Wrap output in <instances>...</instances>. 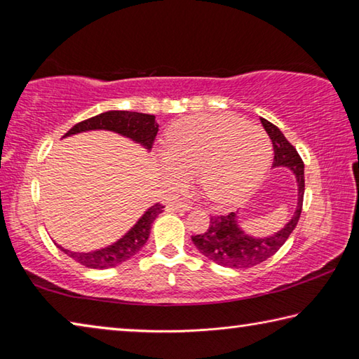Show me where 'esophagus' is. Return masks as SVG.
Masks as SVG:
<instances>
[{"mask_svg":"<svg viewBox=\"0 0 359 359\" xmlns=\"http://www.w3.org/2000/svg\"><path fill=\"white\" fill-rule=\"evenodd\" d=\"M169 208L174 210H190L193 209V204L190 201H187V199H179V201L169 203Z\"/></svg>","mask_w":359,"mask_h":359,"instance_id":"obj_1","label":"esophagus"}]
</instances>
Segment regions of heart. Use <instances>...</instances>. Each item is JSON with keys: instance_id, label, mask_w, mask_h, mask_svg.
<instances>
[{"instance_id": "obj_1", "label": "heart", "mask_w": 359, "mask_h": 359, "mask_svg": "<svg viewBox=\"0 0 359 359\" xmlns=\"http://www.w3.org/2000/svg\"><path fill=\"white\" fill-rule=\"evenodd\" d=\"M161 166L172 185L196 174L203 191L215 203L231 204L247 196L263 177L272 144L258 125L233 115H199L169 128Z\"/></svg>"}]
</instances>
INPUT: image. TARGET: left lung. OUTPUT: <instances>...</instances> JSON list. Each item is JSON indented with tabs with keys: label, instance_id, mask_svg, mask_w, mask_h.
I'll list each match as a JSON object with an SVG mask.
<instances>
[{
	"label": "left lung",
	"instance_id": "8db88e82",
	"mask_svg": "<svg viewBox=\"0 0 359 359\" xmlns=\"http://www.w3.org/2000/svg\"><path fill=\"white\" fill-rule=\"evenodd\" d=\"M261 125L264 126L267 136L272 141V147H274L272 166H285L294 174L297 182V205L291 220L278 233L269 236V238L258 239L245 234L239 228L236 212H231L228 215L210 217L209 229L205 233L191 236L193 244L204 257L217 264L233 267V269H245V267L257 266L271 258L293 233L302 210L304 187L306 185H304V163L301 156L276 125H272L266 118H261Z\"/></svg>",
	"mask_w": 359,
	"mask_h": 359
}]
</instances>
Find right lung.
I'll list each match as a JSON object with an SVG mask.
<instances>
[{
  "label": "right lung",
  "mask_w": 359,
  "mask_h": 359,
  "mask_svg": "<svg viewBox=\"0 0 359 359\" xmlns=\"http://www.w3.org/2000/svg\"><path fill=\"white\" fill-rule=\"evenodd\" d=\"M92 130H107L118 133V135L130 137L133 141L144 145L145 149H151L156 133H158V123L155 121V115L150 114H141V112H130V111H109L102 112L100 115H95L92 118H87L72 126V128L66 133V136L77 135L82 131H92ZM165 205L156 203L151 205L150 209L145 210V214L139 218L137 223L133 226L123 238L118 239L115 244L109 245L101 250L88 252V253H77L69 252L66 248L60 247L62 250L71 257L77 263H81L90 269H107V267H115L141 250L145 242H147L150 236V228L155 218L161 214Z\"/></svg>",
  "instance_id": "add662e5"
}]
</instances>
